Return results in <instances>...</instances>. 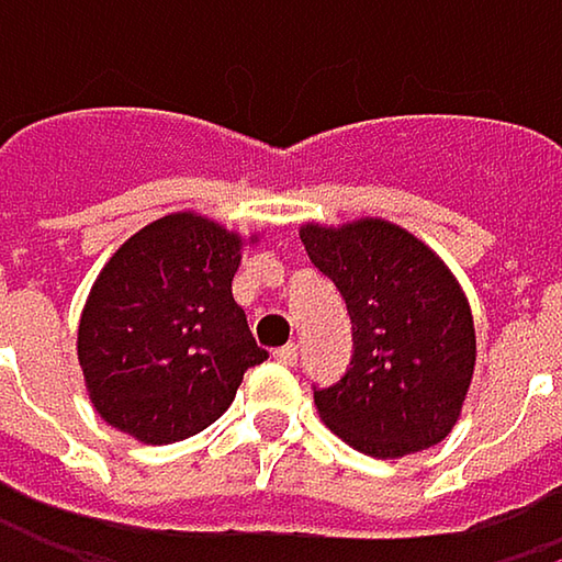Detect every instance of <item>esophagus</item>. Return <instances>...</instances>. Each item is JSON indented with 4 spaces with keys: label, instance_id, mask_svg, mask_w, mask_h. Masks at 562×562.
Wrapping results in <instances>:
<instances>
[{
    "label": "esophagus",
    "instance_id": "obj_1",
    "mask_svg": "<svg viewBox=\"0 0 562 562\" xmlns=\"http://www.w3.org/2000/svg\"><path fill=\"white\" fill-rule=\"evenodd\" d=\"M273 358H277L280 364H289V368H292V364L299 361V345H282V348L273 351Z\"/></svg>",
    "mask_w": 562,
    "mask_h": 562
}]
</instances>
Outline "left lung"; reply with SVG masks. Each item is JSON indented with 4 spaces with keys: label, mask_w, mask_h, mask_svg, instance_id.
Returning <instances> with one entry per match:
<instances>
[{
    "label": "left lung",
    "mask_w": 562,
    "mask_h": 562,
    "mask_svg": "<svg viewBox=\"0 0 562 562\" xmlns=\"http://www.w3.org/2000/svg\"><path fill=\"white\" fill-rule=\"evenodd\" d=\"M299 237L338 285L355 335L345 378L315 387L325 426L374 459L442 442L475 374V322L459 280L423 240L381 217L302 224Z\"/></svg>",
    "instance_id": "8db88e82"
}]
</instances>
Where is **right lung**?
<instances>
[{
	"label": "right lung",
	"instance_id": "add662e5",
	"mask_svg": "<svg viewBox=\"0 0 562 562\" xmlns=\"http://www.w3.org/2000/svg\"><path fill=\"white\" fill-rule=\"evenodd\" d=\"M240 254V234L178 211L110 257L77 328L83 384L110 426L146 446L188 439L270 358L231 292Z\"/></svg>",
	"mask_w": 562,
	"mask_h": 562
}]
</instances>
